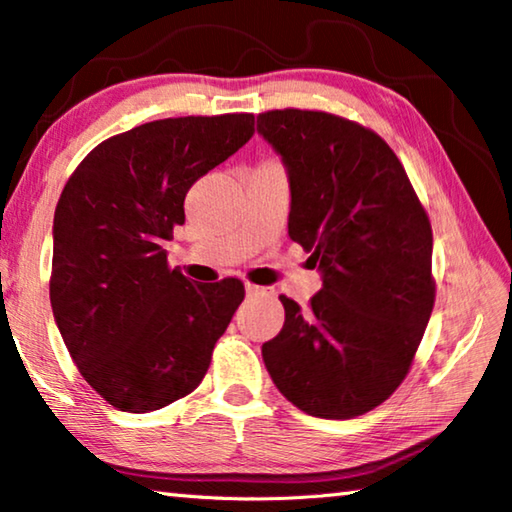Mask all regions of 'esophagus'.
I'll return each instance as SVG.
<instances>
[{"label":"esophagus","mask_w":512,"mask_h":512,"mask_svg":"<svg viewBox=\"0 0 512 512\" xmlns=\"http://www.w3.org/2000/svg\"><path fill=\"white\" fill-rule=\"evenodd\" d=\"M246 293L250 298H268L273 296V289L271 287H257V284H246Z\"/></svg>","instance_id":"34e87169"}]
</instances>
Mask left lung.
<instances>
[{"instance_id": "left-lung-1", "label": "left lung", "mask_w": 512, "mask_h": 512, "mask_svg": "<svg viewBox=\"0 0 512 512\" xmlns=\"http://www.w3.org/2000/svg\"><path fill=\"white\" fill-rule=\"evenodd\" d=\"M257 133L289 176V237L323 287L302 314L280 296L284 325L262 345L273 384L314 418L348 420L393 395L427 329L431 223L377 133L318 110H271Z\"/></svg>"}]
</instances>
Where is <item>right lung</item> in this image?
Returning a JSON list of instances; mask_svg holds the SVG:
<instances>
[{
	"mask_svg": "<svg viewBox=\"0 0 512 512\" xmlns=\"http://www.w3.org/2000/svg\"><path fill=\"white\" fill-rule=\"evenodd\" d=\"M253 115L149 121L88 153L54 214L51 309L85 381L119 411L149 413L201 384L244 300L235 277L198 284L169 268L198 178L255 133Z\"/></svg>",
	"mask_w": 512,
	"mask_h": 512,
	"instance_id": "right-lung-1",
	"label": "right lung"
}]
</instances>
